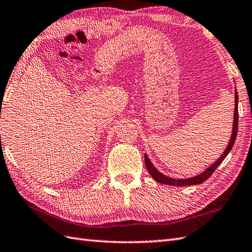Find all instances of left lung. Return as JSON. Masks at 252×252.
<instances>
[{
	"label": "left lung",
	"mask_w": 252,
	"mask_h": 252,
	"mask_svg": "<svg viewBox=\"0 0 252 252\" xmlns=\"http://www.w3.org/2000/svg\"><path fill=\"white\" fill-rule=\"evenodd\" d=\"M237 130H238V94H237V90L236 87H235V109H234V120H233V129H232V134H231V140H229L227 146L225 148V151L223 152L219 159L216 162H213L210 167H208L203 172L200 174L192 176V178L189 179H173L170 178V176H167L162 174L160 171H158L155 165L152 163L151 160H149L148 156L145 154V164L146 168L148 170V172L151 173L152 178L158 182V183L165 184V185H171V186H189V185H197V184H201L203 182L207 181L209 178H210L211 174L215 172V170L222 163L224 159L226 158L229 152L232 151V148L234 146L235 140H236L237 136Z\"/></svg>",
	"instance_id": "left-lung-1"
}]
</instances>
